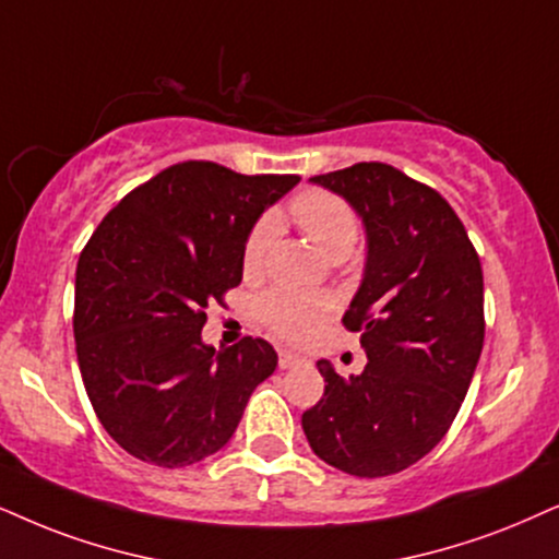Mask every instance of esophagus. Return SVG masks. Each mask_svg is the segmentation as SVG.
I'll list each match as a JSON object with an SVG mask.
<instances>
[{"mask_svg": "<svg viewBox=\"0 0 559 559\" xmlns=\"http://www.w3.org/2000/svg\"><path fill=\"white\" fill-rule=\"evenodd\" d=\"M301 364V356H296L292 350H278V366L281 369H292V366Z\"/></svg>", "mask_w": 559, "mask_h": 559, "instance_id": "obj_1", "label": "esophagus"}]
</instances>
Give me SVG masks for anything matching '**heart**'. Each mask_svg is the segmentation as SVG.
<instances>
[{"label":"heart","instance_id":"heart-1","mask_svg":"<svg viewBox=\"0 0 559 559\" xmlns=\"http://www.w3.org/2000/svg\"><path fill=\"white\" fill-rule=\"evenodd\" d=\"M288 216L304 237L330 260H343L358 242V216L343 195L324 188H304L288 201ZM275 242V222L263 216L242 247V267L247 275L263 273L267 252ZM335 304L328 296L296 294L288 288L267 292L258 301V317L275 337L286 343H304L328 320Z\"/></svg>","mask_w":559,"mask_h":559}]
</instances>
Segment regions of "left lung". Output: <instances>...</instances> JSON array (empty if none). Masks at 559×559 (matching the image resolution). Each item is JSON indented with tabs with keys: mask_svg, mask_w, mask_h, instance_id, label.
Listing matches in <instances>:
<instances>
[{
	"mask_svg": "<svg viewBox=\"0 0 559 559\" xmlns=\"http://www.w3.org/2000/svg\"><path fill=\"white\" fill-rule=\"evenodd\" d=\"M314 182L341 193L366 224L364 284L343 317L369 364L345 381L317 361L324 394L301 415L330 467L386 477L447 436L485 341L483 265L462 218L436 188L384 162H358Z\"/></svg>",
	"mask_w": 559,
	"mask_h": 559,
	"instance_id": "left-lung-1",
	"label": "left lung"
}]
</instances>
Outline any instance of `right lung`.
<instances>
[{"label":"right lung","mask_w":559,"mask_h":559,"mask_svg":"<svg viewBox=\"0 0 559 559\" xmlns=\"http://www.w3.org/2000/svg\"><path fill=\"white\" fill-rule=\"evenodd\" d=\"M296 182L178 162L92 231L76 263V361L97 420L131 456L178 469L216 454L275 371L263 337L214 350L201 330L209 304L242 281L252 224Z\"/></svg>","instance_id":"obj_1"}]
</instances>
